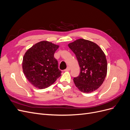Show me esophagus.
<instances>
[{
    "label": "esophagus",
    "instance_id": "esophagus-1",
    "mask_svg": "<svg viewBox=\"0 0 130 130\" xmlns=\"http://www.w3.org/2000/svg\"><path fill=\"white\" fill-rule=\"evenodd\" d=\"M70 70V68L69 67H68L64 70V71L65 72H68V71H69Z\"/></svg>",
    "mask_w": 130,
    "mask_h": 130
}]
</instances>
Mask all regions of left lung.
Returning <instances> with one entry per match:
<instances>
[{
	"label": "left lung",
	"mask_w": 130,
	"mask_h": 130,
	"mask_svg": "<svg viewBox=\"0 0 130 130\" xmlns=\"http://www.w3.org/2000/svg\"><path fill=\"white\" fill-rule=\"evenodd\" d=\"M68 46L75 54L80 67L78 76L73 81L83 93H91L99 88L107 75V62L100 47L83 38L70 43Z\"/></svg>",
	"instance_id": "1"
}]
</instances>
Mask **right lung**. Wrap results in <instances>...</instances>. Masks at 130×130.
I'll use <instances>...</instances> for the list:
<instances>
[{
	"label": "right lung",
	"mask_w": 130,
	"mask_h": 130,
	"mask_svg": "<svg viewBox=\"0 0 130 130\" xmlns=\"http://www.w3.org/2000/svg\"><path fill=\"white\" fill-rule=\"evenodd\" d=\"M60 46L47 41L32 45L25 52L22 68L25 77L34 87L44 89L49 87L61 76L54 53Z\"/></svg>",
	"instance_id": "right-lung-1"
}]
</instances>
